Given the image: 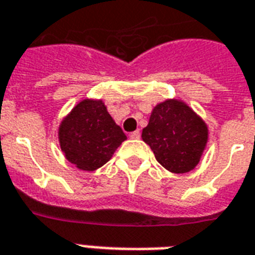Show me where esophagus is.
<instances>
[{
  "label": "esophagus",
  "instance_id": "esophagus-1",
  "mask_svg": "<svg viewBox=\"0 0 255 255\" xmlns=\"http://www.w3.org/2000/svg\"><path fill=\"white\" fill-rule=\"evenodd\" d=\"M129 137L131 139H138L139 137H141V133H139V130H135V131H133V133H130Z\"/></svg>",
  "mask_w": 255,
  "mask_h": 255
}]
</instances>
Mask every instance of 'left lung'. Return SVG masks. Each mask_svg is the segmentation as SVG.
I'll list each match as a JSON object with an SVG mask.
<instances>
[{
	"label": "left lung",
	"instance_id": "obj_1",
	"mask_svg": "<svg viewBox=\"0 0 255 255\" xmlns=\"http://www.w3.org/2000/svg\"><path fill=\"white\" fill-rule=\"evenodd\" d=\"M141 137L165 169L187 173L202 158L207 146L208 128L187 103L166 99L154 106Z\"/></svg>",
	"mask_w": 255,
	"mask_h": 255
}]
</instances>
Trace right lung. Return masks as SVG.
<instances>
[{"label":"right lung","instance_id":"1","mask_svg":"<svg viewBox=\"0 0 255 255\" xmlns=\"http://www.w3.org/2000/svg\"><path fill=\"white\" fill-rule=\"evenodd\" d=\"M59 143L71 164L93 172L105 165L126 139L101 99H83L59 125Z\"/></svg>","mask_w":255,"mask_h":255}]
</instances>
